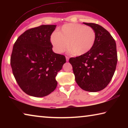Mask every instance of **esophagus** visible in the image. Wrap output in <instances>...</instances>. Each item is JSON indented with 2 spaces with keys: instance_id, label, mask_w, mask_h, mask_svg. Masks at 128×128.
I'll return each instance as SVG.
<instances>
[{
  "instance_id": "esophagus-1",
  "label": "esophagus",
  "mask_w": 128,
  "mask_h": 128,
  "mask_svg": "<svg viewBox=\"0 0 128 128\" xmlns=\"http://www.w3.org/2000/svg\"><path fill=\"white\" fill-rule=\"evenodd\" d=\"M66 62H68V60H69V57H68V56H66Z\"/></svg>"
}]
</instances>
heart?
Listing matches in <instances>:
<instances>
[{"instance_id":"heart-1","label":"heart","mask_w":128,"mask_h":128,"mask_svg":"<svg viewBox=\"0 0 128 128\" xmlns=\"http://www.w3.org/2000/svg\"><path fill=\"white\" fill-rule=\"evenodd\" d=\"M96 40V33L90 26L80 24L64 25L58 32L52 34L51 44L57 53H62L68 47L73 55L81 56L88 53Z\"/></svg>"}]
</instances>
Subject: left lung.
I'll list each match as a JSON object with an SVG mask.
<instances>
[{
	"label": "left lung",
	"mask_w": 128,
	"mask_h": 128,
	"mask_svg": "<svg viewBox=\"0 0 128 128\" xmlns=\"http://www.w3.org/2000/svg\"><path fill=\"white\" fill-rule=\"evenodd\" d=\"M94 29L96 40L88 53L69 62L73 67L77 84L84 90L97 92L111 81L118 62L115 40L107 30L94 23L83 22Z\"/></svg>",
	"instance_id": "8db88e82"
}]
</instances>
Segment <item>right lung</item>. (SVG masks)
I'll use <instances>...</instances> for the list:
<instances>
[{
    "label": "right lung",
    "mask_w": 128,
    "mask_h": 128,
    "mask_svg": "<svg viewBox=\"0 0 128 128\" xmlns=\"http://www.w3.org/2000/svg\"><path fill=\"white\" fill-rule=\"evenodd\" d=\"M56 25H43L25 31L15 42L10 56L13 74L28 95L43 97L57 86L56 76L66 62L54 52L50 41Z\"/></svg>",
    "instance_id": "add662e5"
}]
</instances>
